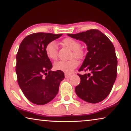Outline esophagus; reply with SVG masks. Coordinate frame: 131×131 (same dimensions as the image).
Wrapping results in <instances>:
<instances>
[{"mask_svg":"<svg viewBox=\"0 0 131 131\" xmlns=\"http://www.w3.org/2000/svg\"><path fill=\"white\" fill-rule=\"evenodd\" d=\"M71 77V75H70V74H67V73H65V77L66 78H70Z\"/></svg>","mask_w":131,"mask_h":131,"instance_id":"obj_1","label":"esophagus"}]
</instances>
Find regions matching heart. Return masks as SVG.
Segmentation results:
<instances>
[{
    "label": "heart",
    "mask_w": 131,
    "mask_h": 131,
    "mask_svg": "<svg viewBox=\"0 0 131 131\" xmlns=\"http://www.w3.org/2000/svg\"><path fill=\"white\" fill-rule=\"evenodd\" d=\"M62 43L64 46L72 50V53L70 58H75L78 59H82L84 56V53L81 49V44L76 40L70 37H66L62 40ZM45 53L49 59L55 60L58 58V47L54 41H50L48 43L45 49ZM79 65L78 60L73 58L68 61L56 62L54 63L53 67L56 71L63 72L67 74L71 73L75 68Z\"/></svg>",
    "instance_id": "heart-1"
}]
</instances>
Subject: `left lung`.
<instances>
[{
  "label": "left lung",
  "instance_id": "8db88e82",
  "mask_svg": "<svg viewBox=\"0 0 131 131\" xmlns=\"http://www.w3.org/2000/svg\"><path fill=\"white\" fill-rule=\"evenodd\" d=\"M68 36L84 41L88 51L79 71L90 73H78L81 82L75 87V93L86 102H102L110 94L117 76V60L113 45L98 29Z\"/></svg>",
  "mask_w": 131,
  "mask_h": 131
}]
</instances>
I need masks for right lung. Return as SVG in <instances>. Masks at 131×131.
<instances>
[{
    "label": "right lung",
    "mask_w": 131,
    "mask_h": 131,
    "mask_svg": "<svg viewBox=\"0 0 131 131\" xmlns=\"http://www.w3.org/2000/svg\"><path fill=\"white\" fill-rule=\"evenodd\" d=\"M62 34L33 33L24 38L16 54L18 83L29 101L46 104L58 94L60 82L65 78L62 71H52V64L45 53L46 46Z\"/></svg>",
    "instance_id": "add662e5"
}]
</instances>
